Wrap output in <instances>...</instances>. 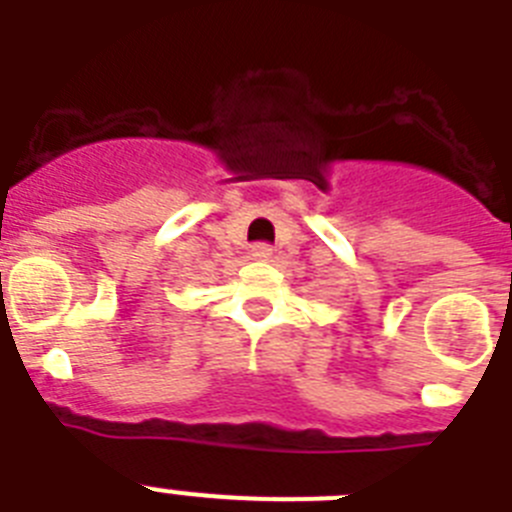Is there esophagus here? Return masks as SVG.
I'll use <instances>...</instances> for the list:
<instances>
[{
  "instance_id": "obj_1",
  "label": "esophagus",
  "mask_w": 512,
  "mask_h": 512,
  "mask_svg": "<svg viewBox=\"0 0 512 512\" xmlns=\"http://www.w3.org/2000/svg\"><path fill=\"white\" fill-rule=\"evenodd\" d=\"M251 256L256 261H269L271 256H274V248H271L269 243H256V246L251 248Z\"/></svg>"
}]
</instances>
